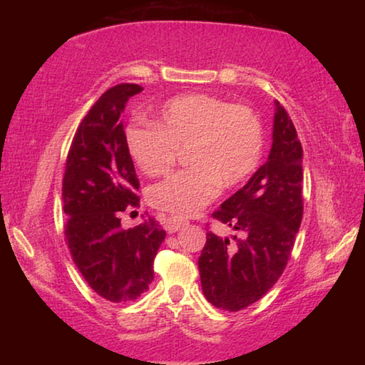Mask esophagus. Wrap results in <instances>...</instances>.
Listing matches in <instances>:
<instances>
[{
  "label": "esophagus",
  "instance_id": "1",
  "mask_svg": "<svg viewBox=\"0 0 365 365\" xmlns=\"http://www.w3.org/2000/svg\"><path fill=\"white\" fill-rule=\"evenodd\" d=\"M188 222L183 220V219H178V217H174V215H169V217L164 219V228L168 230V233H175L180 230V228H183L185 225H187Z\"/></svg>",
  "mask_w": 365,
  "mask_h": 365
}]
</instances>
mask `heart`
<instances>
[{"mask_svg":"<svg viewBox=\"0 0 365 365\" xmlns=\"http://www.w3.org/2000/svg\"><path fill=\"white\" fill-rule=\"evenodd\" d=\"M151 123L132 122L125 128V146L148 177L165 174L177 150L188 148L185 159L191 168L148 191L151 206L177 217L196 214L217 196L220 185L238 187L261 164L262 123L248 106L214 95H180L164 103Z\"/></svg>","mask_w":365,"mask_h":365,"instance_id":"heart-1","label":"heart"}]
</instances>
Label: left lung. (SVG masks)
<instances>
[{
    "label": "left lung",
    "instance_id": "1",
    "mask_svg": "<svg viewBox=\"0 0 365 365\" xmlns=\"http://www.w3.org/2000/svg\"><path fill=\"white\" fill-rule=\"evenodd\" d=\"M272 140L264 165L212 214L238 235L222 238L207 232L197 259L206 299L230 312L251 306L275 285L301 225L302 146L279 101Z\"/></svg>",
    "mask_w": 365,
    "mask_h": 365
}]
</instances>
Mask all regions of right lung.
<instances>
[{"label":"right lung","mask_w":365,"mask_h":365,"mask_svg":"<svg viewBox=\"0 0 365 365\" xmlns=\"http://www.w3.org/2000/svg\"><path fill=\"white\" fill-rule=\"evenodd\" d=\"M141 90L120 83L101 95L73 135L63 178L64 233L73 262L91 289L113 302L133 301L150 288L154 256L165 238L154 217L128 230L119 219L140 202L122 113Z\"/></svg>","instance_id":"add662e5"}]
</instances>
